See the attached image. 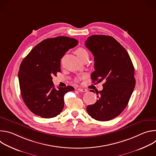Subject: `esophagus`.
<instances>
[{
    "label": "esophagus",
    "instance_id": "1",
    "mask_svg": "<svg viewBox=\"0 0 156 156\" xmlns=\"http://www.w3.org/2000/svg\"><path fill=\"white\" fill-rule=\"evenodd\" d=\"M77 90L78 91H80V92H86V91H87V90H86V89H84V88H78Z\"/></svg>",
    "mask_w": 156,
    "mask_h": 156
}]
</instances>
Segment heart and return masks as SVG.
Listing matches in <instances>:
<instances>
[{"mask_svg":"<svg viewBox=\"0 0 156 156\" xmlns=\"http://www.w3.org/2000/svg\"><path fill=\"white\" fill-rule=\"evenodd\" d=\"M75 54L80 59L84 57H88V52L87 51V50L81 48L77 49L75 51Z\"/></svg>","mask_w":156,"mask_h":156,"instance_id":"obj_1","label":"heart"}]
</instances>
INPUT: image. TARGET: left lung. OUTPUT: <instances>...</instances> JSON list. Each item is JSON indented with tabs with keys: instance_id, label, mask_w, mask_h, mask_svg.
<instances>
[{
	"instance_id": "1",
	"label": "left lung",
	"mask_w": 156,
	"mask_h": 156,
	"mask_svg": "<svg viewBox=\"0 0 156 156\" xmlns=\"http://www.w3.org/2000/svg\"><path fill=\"white\" fill-rule=\"evenodd\" d=\"M85 46L94 57L95 71L91 79L93 82H105L103 90L96 92L99 99L87 105L86 110L96 120H112L125 108L134 90V66L126 49L112 36H91Z\"/></svg>"
}]
</instances>
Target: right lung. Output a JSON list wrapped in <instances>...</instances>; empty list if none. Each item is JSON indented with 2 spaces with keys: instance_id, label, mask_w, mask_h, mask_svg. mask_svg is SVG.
<instances>
[{
  "instance_id": "right-lung-1",
  "label": "right lung",
  "mask_w": 156,
  "mask_h": 156,
  "mask_svg": "<svg viewBox=\"0 0 156 156\" xmlns=\"http://www.w3.org/2000/svg\"><path fill=\"white\" fill-rule=\"evenodd\" d=\"M78 43L76 39L66 36L44 39L21 63L18 72L21 94L33 114L50 119L62 111L65 94L75 89L70 86L55 89L52 76L60 72V60L66 52Z\"/></svg>"
}]
</instances>
